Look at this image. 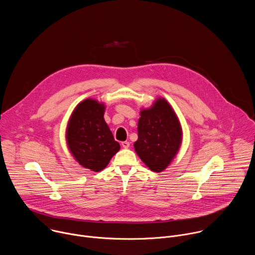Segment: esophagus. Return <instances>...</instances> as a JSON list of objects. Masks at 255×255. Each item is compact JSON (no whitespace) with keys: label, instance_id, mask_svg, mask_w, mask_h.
<instances>
[{"label":"esophagus","instance_id":"1","mask_svg":"<svg viewBox=\"0 0 255 255\" xmlns=\"http://www.w3.org/2000/svg\"><path fill=\"white\" fill-rule=\"evenodd\" d=\"M122 146H123V148H129L130 143L128 141H123L122 142Z\"/></svg>","mask_w":255,"mask_h":255}]
</instances>
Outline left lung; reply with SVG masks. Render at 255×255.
<instances>
[{"label":"left lung","instance_id":"8db88e82","mask_svg":"<svg viewBox=\"0 0 255 255\" xmlns=\"http://www.w3.org/2000/svg\"><path fill=\"white\" fill-rule=\"evenodd\" d=\"M137 130L138 139L134 142L137 155L152 171H163L183 142V128L171 105L159 97L151 107L141 108Z\"/></svg>","mask_w":255,"mask_h":255}]
</instances>
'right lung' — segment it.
<instances>
[{
    "label": "right lung",
    "mask_w": 255,
    "mask_h": 255,
    "mask_svg": "<svg viewBox=\"0 0 255 255\" xmlns=\"http://www.w3.org/2000/svg\"><path fill=\"white\" fill-rule=\"evenodd\" d=\"M106 105L95 99H86L72 111L65 130L67 148L83 167L99 172L120 150V144L107 125Z\"/></svg>",
    "instance_id": "right-lung-1"
}]
</instances>
